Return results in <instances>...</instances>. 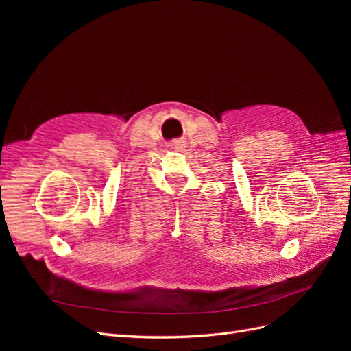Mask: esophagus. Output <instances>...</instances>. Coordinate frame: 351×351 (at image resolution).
Returning a JSON list of instances; mask_svg holds the SVG:
<instances>
[{
  "mask_svg": "<svg viewBox=\"0 0 351 351\" xmlns=\"http://www.w3.org/2000/svg\"><path fill=\"white\" fill-rule=\"evenodd\" d=\"M184 141H182V139H180V141H174L173 143H171V147H173V149H177V151H182L183 149V147H184Z\"/></svg>",
  "mask_w": 351,
  "mask_h": 351,
  "instance_id": "34e87169",
  "label": "esophagus"
}]
</instances>
